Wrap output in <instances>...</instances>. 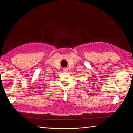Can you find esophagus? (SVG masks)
Returning a JSON list of instances; mask_svg holds the SVG:
<instances>
[{
  "instance_id": "1",
  "label": "esophagus",
  "mask_w": 133,
  "mask_h": 133,
  "mask_svg": "<svg viewBox=\"0 0 133 133\" xmlns=\"http://www.w3.org/2000/svg\"><path fill=\"white\" fill-rule=\"evenodd\" d=\"M63 71H67V70H68V69H67V68H64L63 69Z\"/></svg>"
}]
</instances>
